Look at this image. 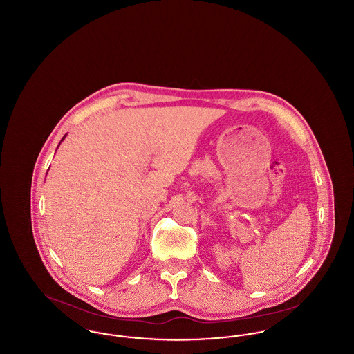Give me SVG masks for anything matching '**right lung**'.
Instances as JSON below:
<instances>
[{"label": "right lung", "mask_w": 354, "mask_h": 354, "mask_svg": "<svg viewBox=\"0 0 354 354\" xmlns=\"http://www.w3.org/2000/svg\"><path fill=\"white\" fill-rule=\"evenodd\" d=\"M65 138H66V135H65V136H64V138H62V140H64V139H65ZM62 140H61V142H62ZM61 142H59V145H61ZM59 145H58V146H59Z\"/></svg>", "instance_id": "obj_1"}]
</instances>
